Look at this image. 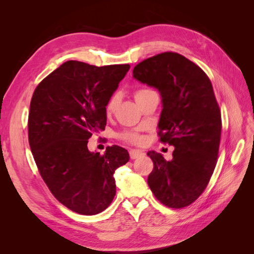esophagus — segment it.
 Here are the masks:
<instances>
[{
  "label": "esophagus",
  "instance_id": "34e87169",
  "mask_svg": "<svg viewBox=\"0 0 254 254\" xmlns=\"http://www.w3.org/2000/svg\"><path fill=\"white\" fill-rule=\"evenodd\" d=\"M129 155H130V158L134 160V159H137L139 157L143 156L144 152L142 150H139V149H132V150L129 151Z\"/></svg>",
  "mask_w": 254,
  "mask_h": 254
}]
</instances>
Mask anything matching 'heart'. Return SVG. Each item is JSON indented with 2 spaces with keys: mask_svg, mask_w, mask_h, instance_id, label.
Instances as JSON below:
<instances>
[{
  "mask_svg": "<svg viewBox=\"0 0 254 254\" xmlns=\"http://www.w3.org/2000/svg\"><path fill=\"white\" fill-rule=\"evenodd\" d=\"M151 90L149 89H140V90H136L134 92V98L136 103H139L141 99H143L146 95L151 93ZM120 103V95L119 94H113L109 99L108 102L106 103L105 105V113L107 117H110V115H112L115 111V109H117V107ZM122 137L126 141H129V142H139L140 141V136L139 134H137L135 131H127V132H124L122 134Z\"/></svg>",
  "mask_w": 254,
  "mask_h": 254,
  "instance_id": "heart-1",
  "label": "heart"
}]
</instances>
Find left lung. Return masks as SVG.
<instances>
[{"label":"left lung","instance_id":"left-lung-1","mask_svg":"<svg viewBox=\"0 0 254 254\" xmlns=\"http://www.w3.org/2000/svg\"><path fill=\"white\" fill-rule=\"evenodd\" d=\"M132 73L160 92L158 134L175 147L170 161L147 152L153 162L148 186L164 205L188 206L202 194L217 162L221 115L211 80L197 64L172 52L143 60Z\"/></svg>","mask_w":254,"mask_h":254}]
</instances>
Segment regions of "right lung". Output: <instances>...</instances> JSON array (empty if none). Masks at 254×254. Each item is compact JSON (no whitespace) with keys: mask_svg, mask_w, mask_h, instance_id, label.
Masks as SVG:
<instances>
[{"mask_svg":"<svg viewBox=\"0 0 254 254\" xmlns=\"http://www.w3.org/2000/svg\"><path fill=\"white\" fill-rule=\"evenodd\" d=\"M129 64L95 66L70 60L36 88L28 114V141L35 162L52 194L82 215L106 210L117 191L113 174L129 161L113 145L103 156L88 140L105 130V105L129 71Z\"/></svg>","mask_w":254,"mask_h":254,"instance_id":"add662e5","label":"right lung"}]
</instances>
